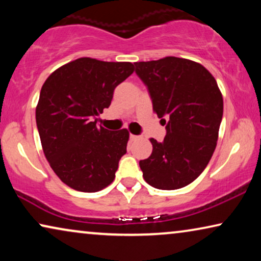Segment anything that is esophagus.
Returning <instances> with one entry per match:
<instances>
[{
    "label": "esophagus",
    "mask_w": 261,
    "mask_h": 261,
    "mask_svg": "<svg viewBox=\"0 0 261 261\" xmlns=\"http://www.w3.org/2000/svg\"><path fill=\"white\" fill-rule=\"evenodd\" d=\"M138 139H139L138 135H133V134L129 135V140L130 141H135V140H138Z\"/></svg>",
    "instance_id": "1"
}]
</instances>
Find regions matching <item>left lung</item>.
I'll return each mask as SVG.
<instances>
[{
  "label": "left lung",
  "mask_w": 261,
  "mask_h": 261,
  "mask_svg": "<svg viewBox=\"0 0 261 261\" xmlns=\"http://www.w3.org/2000/svg\"><path fill=\"white\" fill-rule=\"evenodd\" d=\"M135 72L151 96L153 112L166 124L163 142L139 165L151 187L176 190L203 172L215 151L223 98L215 78L199 63L165 57L135 63ZM169 119L167 123L163 119Z\"/></svg>",
  "instance_id": "left-lung-1"
}]
</instances>
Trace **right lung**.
<instances>
[{
	"label": "right lung",
	"instance_id": "right-lung-1",
	"mask_svg": "<svg viewBox=\"0 0 261 261\" xmlns=\"http://www.w3.org/2000/svg\"><path fill=\"white\" fill-rule=\"evenodd\" d=\"M133 71L132 63L85 57L60 66L45 81L35 120L46 159L67 187L96 192L113 183L129 133L97 127L94 119Z\"/></svg>",
	"mask_w": 261,
	"mask_h": 261
}]
</instances>
